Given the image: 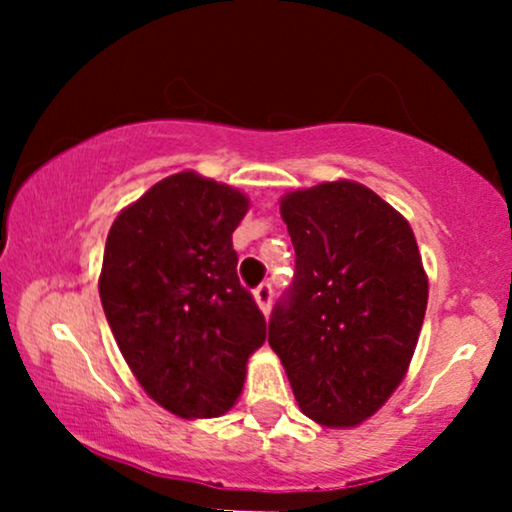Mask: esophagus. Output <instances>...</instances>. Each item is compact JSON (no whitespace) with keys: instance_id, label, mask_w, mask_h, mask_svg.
<instances>
[{"instance_id":"34e87169","label":"esophagus","mask_w":512,"mask_h":512,"mask_svg":"<svg viewBox=\"0 0 512 512\" xmlns=\"http://www.w3.org/2000/svg\"><path fill=\"white\" fill-rule=\"evenodd\" d=\"M272 296H274L272 284H260L255 289V303L260 305V310L264 315H269V308H272Z\"/></svg>"}]
</instances>
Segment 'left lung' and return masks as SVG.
Returning <instances> with one entry per match:
<instances>
[{
  "label": "left lung",
  "mask_w": 512,
  "mask_h": 512,
  "mask_svg": "<svg viewBox=\"0 0 512 512\" xmlns=\"http://www.w3.org/2000/svg\"><path fill=\"white\" fill-rule=\"evenodd\" d=\"M296 250L269 320L298 407L327 428L373 416L407 375L428 303L409 221L366 185L320 182L281 197Z\"/></svg>",
  "instance_id": "left-lung-1"
}]
</instances>
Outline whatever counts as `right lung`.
I'll list each match as a JSON object with an SVG mask.
<instances>
[{"label": "right lung", "mask_w": 512, "mask_h": 512, "mask_svg": "<svg viewBox=\"0 0 512 512\" xmlns=\"http://www.w3.org/2000/svg\"><path fill=\"white\" fill-rule=\"evenodd\" d=\"M250 199L185 170L120 211L98 291L115 342L144 392L180 419L226 414L248 358L267 339L238 281L233 231Z\"/></svg>", "instance_id": "obj_1"}]
</instances>
